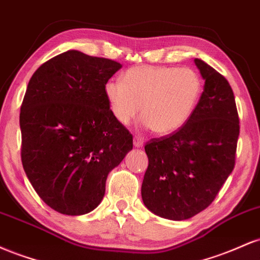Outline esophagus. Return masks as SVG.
Masks as SVG:
<instances>
[{
  "instance_id": "esophagus-1",
  "label": "esophagus",
  "mask_w": 260,
  "mask_h": 260,
  "mask_svg": "<svg viewBox=\"0 0 260 260\" xmlns=\"http://www.w3.org/2000/svg\"><path fill=\"white\" fill-rule=\"evenodd\" d=\"M133 143H134V147L139 148V147H142L143 143H144V139H143L140 136H136L133 139Z\"/></svg>"
}]
</instances>
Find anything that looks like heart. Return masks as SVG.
<instances>
[{
  "instance_id": "1",
  "label": "heart",
  "mask_w": 260,
  "mask_h": 260,
  "mask_svg": "<svg viewBox=\"0 0 260 260\" xmlns=\"http://www.w3.org/2000/svg\"><path fill=\"white\" fill-rule=\"evenodd\" d=\"M203 92L201 76L193 68L137 66L124 73L123 82L109 80L105 95L112 116L127 126L139 110L155 134L166 136L192 117Z\"/></svg>"
}]
</instances>
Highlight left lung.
Here are the masks:
<instances>
[{
    "label": "left lung",
    "mask_w": 260,
    "mask_h": 260,
    "mask_svg": "<svg viewBox=\"0 0 260 260\" xmlns=\"http://www.w3.org/2000/svg\"><path fill=\"white\" fill-rule=\"evenodd\" d=\"M204 90L192 117L176 132L145 144L149 165L142 198L151 213L186 220L213 203L235 168L240 118L231 86L202 59Z\"/></svg>",
    "instance_id": "obj_1"
}]
</instances>
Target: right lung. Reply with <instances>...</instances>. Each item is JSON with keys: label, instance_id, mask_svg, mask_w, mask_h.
Segmentation results:
<instances>
[{"label": "right lung", "instance_id": "right-lung-1", "mask_svg": "<svg viewBox=\"0 0 260 260\" xmlns=\"http://www.w3.org/2000/svg\"><path fill=\"white\" fill-rule=\"evenodd\" d=\"M121 67L71 50L41 64L29 80L19 115L23 169L58 213L94 210L109 172L132 150V134L115 120L105 95Z\"/></svg>", "mask_w": 260, "mask_h": 260}]
</instances>
